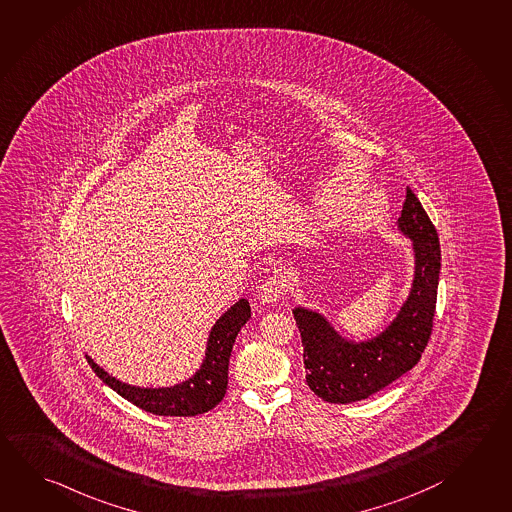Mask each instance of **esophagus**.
<instances>
[{"label":"esophagus","mask_w":512,"mask_h":512,"mask_svg":"<svg viewBox=\"0 0 512 512\" xmlns=\"http://www.w3.org/2000/svg\"><path fill=\"white\" fill-rule=\"evenodd\" d=\"M283 287H285V281H283L281 276L265 279L261 283L260 289H258V298H260L263 305H274L281 298Z\"/></svg>","instance_id":"obj_1"}]
</instances>
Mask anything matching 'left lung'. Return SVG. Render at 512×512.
<instances>
[{
    "label": "left lung",
    "mask_w": 512,
    "mask_h": 512,
    "mask_svg": "<svg viewBox=\"0 0 512 512\" xmlns=\"http://www.w3.org/2000/svg\"><path fill=\"white\" fill-rule=\"evenodd\" d=\"M397 231L411 242L413 279L397 314L379 334L346 337L316 308L292 310L305 346L307 384L326 402L368 399L419 363L428 344L442 258L437 229L409 187Z\"/></svg>",
    "instance_id": "left-lung-1"
}]
</instances>
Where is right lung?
<instances>
[{"label":"right lung","mask_w":512,"mask_h":512,"mask_svg":"<svg viewBox=\"0 0 512 512\" xmlns=\"http://www.w3.org/2000/svg\"><path fill=\"white\" fill-rule=\"evenodd\" d=\"M249 319L251 305L247 299L242 298L225 310L209 332L200 368L186 381L166 388H144L119 381L95 363L90 355H86V359L104 384L140 409L164 417H195L213 409L223 399L229 381L233 344Z\"/></svg>","instance_id":"right-lung-1"}]
</instances>
